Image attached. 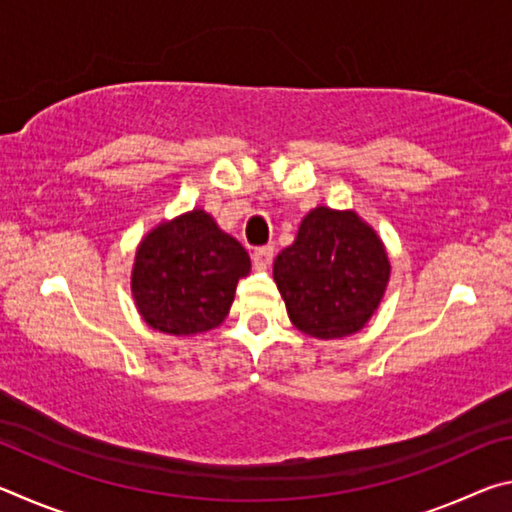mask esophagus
<instances>
[{
	"label": "esophagus",
	"instance_id": "obj_1",
	"mask_svg": "<svg viewBox=\"0 0 512 512\" xmlns=\"http://www.w3.org/2000/svg\"><path fill=\"white\" fill-rule=\"evenodd\" d=\"M273 257H275V248L273 246L257 248L255 253H253V262H255L257 271H266V268L273 264Z\"/></svg>",
	"mask_w": 512,
	"mask_h": 512
}]
</instances>
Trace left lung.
I'll return each mask as SVG.
<instances>
[{
	"instance_id": "1",
	"label": "left lung",
	"mask_w": 512,
	"mask_h": 512,
	"mask_svg": "<svg viewBox=\"0 0 512 512\" xmlns=\"http://www.w3.org/2000/svg\"><path fill=\"white\" fill-rule=\"evenodd\" d=\"M391 264L370 225L354 212L316 207L277 255L273 277L291 323L316 339H341L368 323L384 296Z\"/></svg>"
}]
</instances>
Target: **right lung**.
<instances>
[{"label":"right lung","mask_w":512,"mask_h":512,"mask_svg":"<svg viewBox=\"0 0 512 512\" xmlns=\"http://www.w3.org/2000/svg\"><path fill=\"white\" fill-rule=\"evenodd\" d=\"M250 257L210 214L194 210L162 223L137 248L133 298L153 329L173 336L207 332L228 316Z\"/></svg>","instance_id":"obj_1"}]
</instances>
